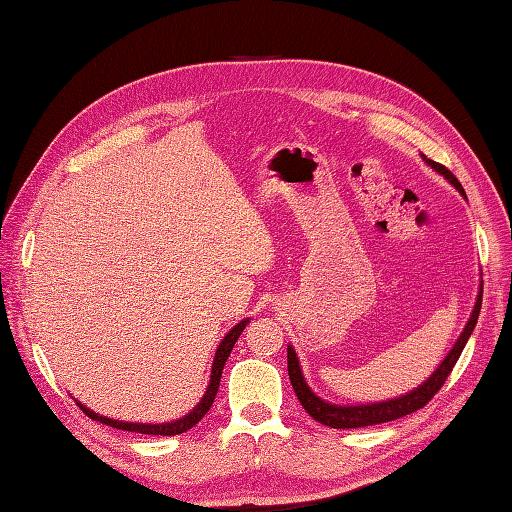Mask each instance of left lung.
<instances>
[{"label": "left lung", "instance_id": "obj_1", "mask_svg": "<svg viewBox=\"0 0 512 512\" xmlns=\"http://www.w3.org/2000/svg\"><path fill=\"white\" fill-rule=\"evenodd\" d=\"M423 160L433 170H438L440 175H444L463 196H466V192H463V188H461L459 179L451 173V170H448L442 164H438V162L429 160L427 156H423ZM480 305H483V288H480V292H478L474 312H472V316H470V320L466 324V329H463L461 337L457 339V344L453 346V350L448 352V356L442 361V365L436 369V374H431V378L425 384L418 386V389H414L412 393H406V395H401L397 399L380 401V404H369V406H335V404H329V401H322L318 395H314L312 389H309V386L305 384L303 374H301V367H299L297 352H294L288 346V376H290L292 389H294V393H297V397L301 401V406L305 408V412L312 416L314 421L327 425V427H333V429H356V427H369V425H380V423L397 421V418H401V416H406V414H412L416 410L425 408L429 401H431V397L442 389L446 378L451 376L455 363L459 361L463 348H466L468 337L472 335V331L476 327V320H478V314H480Z\"/></svg>", "mask_w": 512, "mask_h": 512}]
</instances>
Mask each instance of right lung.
<instances>
[{
    "mask_svg": "<svg viewBox=\"0 0 512 512\" xmlns=\"http://www.w3.org/2000/svg\"><path fill=\"white\" fill-rule=\"evenodd\" d=\"M250 322V320H243V322H239L235 329H232L224 339H222V344H220V348H218V352H215V359H213V369H211V382H209V389H207V393H205V397H203V401H200V404L188 414V416H183V418H179V421H173V423H162V425H145V423H123V421H113V418H106V416H100V414H96V412H91L89 408H85L83 404H76L79 406L89 418H94V421H100V423H104V425H108V427H117V429H121V431H136V433H147V436H177V433H185L188 429H192L200 418H203L207 412H209V408L213 406V399H215V395H218V389H220V378H222V369H224V363H226V359H228V354H230V350H232V346L237 344V339H239V335L243 333V329H245V324Z\"/></svg>",
    "mask_w": 512,
    "mask_h": 512,
    "instance_id": "obj_1",
    "label": "right lung"
}]
</instances>
